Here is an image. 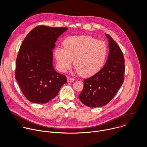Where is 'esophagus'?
I'll return each mask as SVG.
<instances>
[{"label": "esophagus", "instance_id": "esophagus-1", "mask_svg": "<svg viewBox=\"0 0 147 147\" xmlns=\"http://www.w3.org/2000/svg\"><path fill=\"white\" fill-rule=\"evenodd\" d=\"M67 81L68 82H73V81H75V79H74V78H71V77H67Z\"/></svg>", "mask_w": 147, "mask_h": 147}]
</instances>
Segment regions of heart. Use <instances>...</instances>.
Instances as JSON below:
<instances>
[{
  "label": "heart",
  "mask_w": 147,
  "mask_h": 147,
  "mask_svg": "<svg viewBox=\"0 0 147 147\" xmlns=\"http://www.w3.org/2000/svg\"><path fill=\"white\" fill-rule=\"evenodd\" d=\"M64 48H57L55 57L60 71L69 69L74 60V66L84 77L96 73L103 66L107 57V47L102 40L90 36H73L63 42Z\"/></svg>",
  "instance_id": "b5f03b06"
}]
</instances>
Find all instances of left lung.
Masks as SVG:
<instances>
[{"label":"left lung","instance_id":"left-lung-1","mask_svg":"<svg viewBox=\"0 0 147 147\" xmlns=\"http://www.w3.org/2000/svg\"><path fill=\"white\" fill-rule=\"evenodd\" d=\"M106 36L109 48L107 63L99 72L84 80V88L78 95L80 101L90 108L106 105L114 98L124 81L123 54L112 38L108 34Z\"/></svg>","mask_w":147,"mask_h":147}]
</instances>
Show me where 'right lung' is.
I'll return each mask as SVG.
<instances>
[{"label": "right lung", "mask_w": 147, "mask_h": 147, "mask_svg": "<svg viewBox=\"0 0 147 147\" xmlns=\"http://www.w3.org/2000/svg\"><path fill=\"white\" fill-rule=\"evenodd\" d=\"M67 30L39 26L23 41L16 59L15 76L21 91L30 102L50 101L67 82L66 77L53 68L52 51L58 37Z\"/></svg>", "instance_id": "1"}]
</instances>
